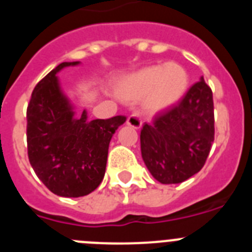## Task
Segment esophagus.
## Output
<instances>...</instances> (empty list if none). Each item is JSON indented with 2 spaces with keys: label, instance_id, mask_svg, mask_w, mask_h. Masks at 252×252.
Masks as SVG:
<instances>
[{
  "label": "esophagus",
  "instance_id": "obj_1",
  "mask_svg": "<svg viewBox=\"0 0 252 252\" xmlns=\"http://www.w3.org/2000/svg\"><path fill=\"white\" fill-rule=\"evenodd\" d=\"M126 124H127V126H130V127L137 130V128L141 127L142 121L139 119V116L137 115H130L127 117V121H126Z\"/></svg>",
  "mask_w": 252,
  "mask_h": 252
}]
</instances>
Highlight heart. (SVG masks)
Here are the masks:
<instances>
[{"label": "heart", "instance_id": "b5f03b06", "mask_svg": "<svg viewBox=\"0 0 252 252\" xmlns=\"http://www.w3.org/2000/svg\"><path fill=\"white\" fill-rule=\"evenodd\" d=\"M188 87L189 74L183 65L161 63L125 75L116 83V93L125 102L142 99L144 110L155 115L179 103Z\"/></svg>", "mask_w": 252, "mask_h": 252}]
</instances>
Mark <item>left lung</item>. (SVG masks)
I'll return each instance as SVG.
<instances>
[{
  "label": "left lung",
  "instance_id": "obj_1",
  "mask_svg": "<svg viewBox=\"0 0 252 252\" xmlns=\"http://www.w3.org/2000/svg\"><path fill=\"white\" fill-rule=\"evenodd\" d=\"M213 140V95L201 77L179 104L142 126L141 157L158 182L178 184L203 168Z\"/></svg>",
  "mask_w": 252,
  "mask_h": 252
}]
</instances>
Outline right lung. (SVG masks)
Segmentation results:
<instances>
[{
  "label": "right lung",
  "instance_id": "1",
  "mask_svg": "<svg viewBox=\"0 0 252 252\" xmlns=\"http://www.w3.org/2000/svg\"><path fill=\"white\" fill-rule=\"evenodd\" d=\"M79 62H64L41 79L28 106V154L30 164L46 188L60 197L90 194L104 177L108 146L125 116L88 120L77 116L64 94L58 73Z\"/></svg>",
  "mask_w": 252,
  "mask_h": 252
}]
</instances>
